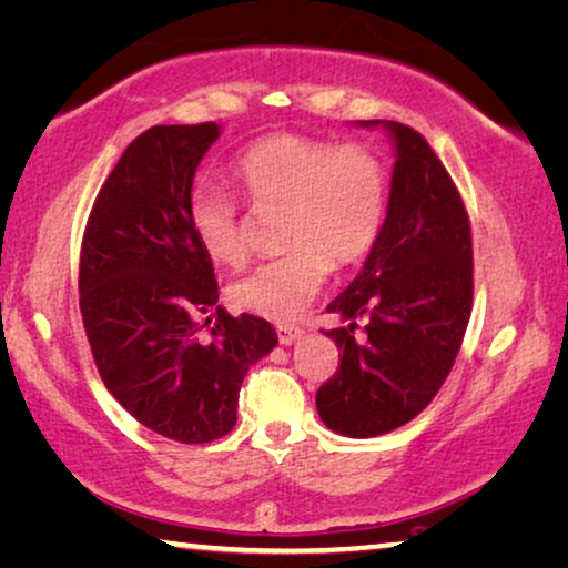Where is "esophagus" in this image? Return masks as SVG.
I'll list each match as a JSON object with an SVG mask.
<instances>
[{"mask_svg": "<svg viewBox=\"0 0 568 568\" xmlns=\"http://www.w3.org/2000/svg\"><path fill=\"white\" fill-rule=\"evenodd\" d=\"M276 335H278V343H282V345H292L302 337V329L294 327V325H276Z\"/></svg>", "mask_w": 568, "mask_h": 568, "instance_id": "esophagus-1", "label": "esophagus"}]
</instances>
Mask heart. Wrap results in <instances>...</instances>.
<instances>
[{"label": "heart", "mask_w": 568, "mask_h": 568, "mask_svg": "<svg viewBox=\"0 0 568 568\" xmlns=\"http://www.w3.org/2000/svg\"><path fill=\"white\" fill-rule=\"evenodd\" d=\"M231 174L254 207H284V246L233 284L239 307L290 320L327 282L329 266H355L371 254L388 213V172L365 146L276 132L235 156ZM190 231L211 258L241 264L246 239L239 203L203 185L190 197Z\"/></svg>", "instance_id": "obj_1"}]
</instances>
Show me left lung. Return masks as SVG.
I'll return each mask as SVG.
<instances>
[{
  "label": "left lung",
  "mask_w": 568,
  "mask_h": 568,
  "mask_svg": "<svg viewBox=\"0 0 568 568\" xmlns=\"http://www.w3.org/2000/svg\"><path fill=\"white\" fill-rule=\"evenodd\" d=\"M388 213L351 286L327 304L339 365L317 390L327 429L368 439L398 429L432 404L455 365L473 312V235L465 203L426 139L398 121ZM364 333L354 335L359 322Z\"/></svg>",
  "instance_id": "left-lung-1"
}]
</instances>
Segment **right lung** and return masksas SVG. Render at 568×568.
Segmentation results:
<instances>
[{"mask_svg":"<svg viewBox=\"0 0 568 568\" xmlns=\"http://www.w3.org/2000/svg\"><path fill=\"white\" fill-rule=\"evenodd\" d=\"M217 136L215 121L139 134L95 197L78 272L103 386L139 424L182 444L233 429L243 378L278 343L266 320L217 304L213 261L190 231L195 170Z\"/></svg>","mask_w":568,"mask_h":568,"instance_id":"obj_1","label":"right lung"}]
</instances>
